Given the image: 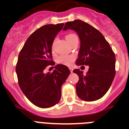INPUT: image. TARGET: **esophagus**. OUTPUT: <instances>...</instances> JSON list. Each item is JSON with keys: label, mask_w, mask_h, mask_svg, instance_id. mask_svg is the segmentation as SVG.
I'll return each mask as SVG.
<instances>
[{"label": "esophagus", "mask_w": 129, "mask_h": 129, "mask_svg": "<svg viewBox=\"0 0 129 129\" xmlns=\"http://www.w3.org/2000/svg\"><path fill=\"white\" fill-rule=\"evenodd\" d=\"M69 69H70V72H73V68H69Z\"/></svg>", "instance_id": "esophagus-1"}]
</instances>
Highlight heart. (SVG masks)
Returning <instances> with one entry per match:
<instances>
[{
  "mask_svg": "<svg viewBox=\"0 0 129 129\" xmlns=\"http://www.w3.org/2000/svg\"><path fill=\"white\" fill-rule=\"evenodd\" d=\"M77 38V35H75L74 34H70L66 35V39L68 41L69 43H71L75 39ZM55 41L53 43H52V48L53 49V46H54ZM75 60V57L72 55H61L60 56H59L57 59V62L61 64H64L66 66H70L71 65L72 63L74 62Z\"/></svg>",
  "mask_w": 129,
  "mask_h": 129,
  "instance_id": "heart-1",
  "label": "heart"
}]
</instances>
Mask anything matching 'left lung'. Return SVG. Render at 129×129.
<instances>
[{
  "label": "left lung",
  "instance_id": "1",
  "mask_svg": "<svg viewBox=\"0 0 129 129\" xmlns=\"http://www.w3.org/2000/svg\"><path fill=\"white\" fill-rule=\"evenodd\" d=\"M76 31L81 41L78 66L88 65L86 74L79 69L74 72L79 76L76 92L81 100L93 101L101 98L109 90L116 74V57L102 34L89 24L75 20L65 24L63 30Z\"/></svg>",
  "mask_w": 129,
  "mask_h": 129
}]
</instances>
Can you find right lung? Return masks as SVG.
Returning a JSON list of instances; mask_svg holds the SVG:
<instances>
[{"instance_id":"1","label":"right lung","mask_w":129,"mask_h":129,"mask_svg":"<svg viewBox=\"0 0 129 129\" xmlns=\"http://www.w3.org/2000/svg\"><path fill=\"white\" fill-rule=\"evenodd\" d=\"M63 26V23L46 24L35 31L20 50L16 65L21 90L33 104L43 109L59 103L61 86L70 74L63 64H57L52 73L43 72L46 67L55 64L52 45Z\"/></svg>"}]
</instances>
